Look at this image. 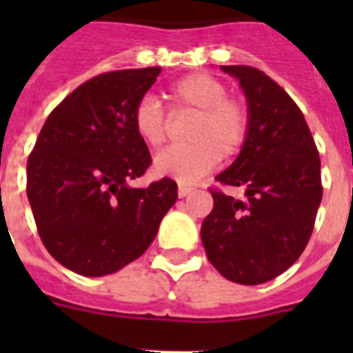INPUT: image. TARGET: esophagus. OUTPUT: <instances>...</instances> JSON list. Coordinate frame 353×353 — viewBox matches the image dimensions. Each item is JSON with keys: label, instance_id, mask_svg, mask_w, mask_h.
<instances>
[{"label": "esophagus", "instance_id": "34e87169", "mask_svg": "<svg viewBox=\"0 0 353 353\" xmlns=\"http://www.w3.org/2000/svg\"><path fill=\"white\" fill-rule=\"evenodd\" d=\"M190 192H192V187H188V185H179V187H177L179 198H185V196H188Z\"/></svg>", "mask_w": 353, "mask_h": 353}]
</instances>
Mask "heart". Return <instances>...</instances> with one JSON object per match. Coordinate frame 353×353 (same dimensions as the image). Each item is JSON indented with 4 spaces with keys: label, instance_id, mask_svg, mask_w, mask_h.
<instances>
[{
    "label": "heart",
    "instance_id": "b5f03b06",
    "mask_svg": "<svg viewBox=\"0 0 353 353\" xmlns=\"http://www.w3.org/2000/svg\"><path fill=\"white\" fill-rule=\"evenodd\" d=\"M172 113H194L188 144L172 146L154 161L159 176L194 183L209 174L220 159H232L245 146L251 112L241 99L227 95L225 84L209 73H190L168 88ZM133 130L150 148H161L168 135V113L154 97L139 99L132 112Z\"/></svg>",
    "mask_w": 353,
    "mask_h": 353
}]
</instances>
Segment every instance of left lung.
I'll return each mask as SVG.
<instances>
[{
	"instance_id": "left-lung-1",
	"label": "left lung",
	"mask_w": 353,
	"mask_h": 353,
	"mask_svg": "<svg viewBox=\"0 0 353 353\" xmlns=\"http://www.w3.org/2000/svg\"><path fill=\"white\" fill-rule=\"evenodd\" d=\"M221 69L245 91L251 132L216 181L241 187L245 198L210 188L214 207L201 241L220 274L256 285L284 273L306 249L323 199L321 157L301 108L271 77L251 65Z\"/></svg>"
}]
</instances>
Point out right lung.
I'll return each mask as SVG.
<instances>
[{"label": "right lung", "instance_id": "1", "mask_svg": "<svg viewBox=\"0 0 353 353\" xmlns=\"http://www.w3.org/2000/svg\"><path fill=\"white\" fill-rule=\"evenodd\" d=\"M161 68L97 74L47 117L27 159V198L54 260L102 276L139 258L177 199L170 177L130 187L152 165L132 112Z\"/></svg>", "mask_w": 353, "mask_h": 353}]
</instances>
